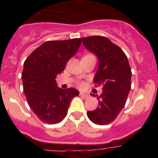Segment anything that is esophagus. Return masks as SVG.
Masks as SVG:
<instances>
[{"mask_svg":"<svg viewBox=\"0 0 158 158\" xmlns=\"http://www.w3.org/2000/svg\"><path fill=\"white\" fill-rule=\"evenodd\" d=\"M79 95H80L81 97H85V99H87V98H88V97H89V95H88V94H85V93H83V92H80V94H79Z\"/></svg>","mask_w":158,"mask_h":158,"instance_id":"34e87169","label":"esophagus"}]
</instances>
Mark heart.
<instances>
[{"label":"heart","mask_w":158,"mask_h":158,"mask_svg":"<svg viewBox=\"0 0 158 158\" xmlns=\"http://www.w3.org/2000/svg\"><path fill=\"white\" fill-rule=\"evenodd\" d=\"M78 85H79V87H81V88H82V87L84 86V83H83V82H78Z\"/></svg>","instance_id":"1"}]
</instances>
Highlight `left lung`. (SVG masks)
I'll return each mask as SVG.
<instances>
[{
  "label": "left lung",
  "instance_id": "obj_1",
  "mask_svg": "<svg viewBox=\"0 0 158 158\" xmlns=\"http://www.w3.org/2000/svg\"><path fill=\"white\" fill-rule=\"evenodd\" d=\"M86 49L96 54L99 68L94 78L97 86L102 85V93L97 96L99 104L88 118L97 125H108L119 115L126 105L131 85V70L125 52L104 36L82 38ZM95 96V94H91Z\"/></svg>",
  "mask_w": 158,
  "mask_h": 158
}]
</instances>
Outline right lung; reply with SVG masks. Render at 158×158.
Returning a JSON list of instances; mask_svg holds the SVG:
<instances>
[{"instance_id":"obj_1","label":"right lung","mask_w":158,"mask_h":158,"mask_svg":"<svg viewBox=\"0 0 158 158\" xmlns=\"http://www.w3.org/2000/svg\"><path fill=\"white\" fill-rule=\"evenodd\" d=\"M81 44V39L48 41L27 58L21 74L27 103L40 120L56 124L66 117L70 102L79 92L57 87L56 76L64 70Z\"/></svg>"}]
</instances>
